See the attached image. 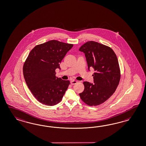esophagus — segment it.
<instances>
[{
	"mask_svg": "<svg viewBox=\"0 0 146 146\" xmlns=\"http://www.w3.org/2000/svg\"><path fill=\"white\" fill-rule=\"evenodd\" d=\"M77 80H72L71 82V85H75L76 84H77Z\"/></svg>",
	"mask_w": 146,
	"mask_h": 146,
	"instance_id": "obj_1",
	"label": "esophagus"
}]
</instances>
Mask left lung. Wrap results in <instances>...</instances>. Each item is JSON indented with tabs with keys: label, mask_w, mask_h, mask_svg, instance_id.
I'll return each mask as SVG.
<instances>
[{
	"label": "left lung",
	"mask_w": 146,
	"mask_h": 146,
	"mask_svg": "<svg viewBox=\"0 0 146 146\" xmlns=\"http://www.w3.org/2000/svg\"><path fill=\"white\" fill-rule=\"evenodd\" d=\"M79 50L85 53L88 70L93 67L95 71L94 84L83 82L85 88L79 96L90 106L101 104L112 95L120 82L117 56L110 47L92 41L87 42Z\"/></svg>",
	"instance_id": "obj_1"
}]
</instances>
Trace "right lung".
Listing matches in <instances>:
<instances>
[{
  "mask_svg": "<svg viewBox=\"0 0 146 146\" xmlns=\"http://www.w3.org/2000/svg\"><path fill=\"white\" fill-rule=\"evenodd\" d=\"M73 44L51 40L36 45L30 52L23 68L25 82L34 96L43 104L59 103L68 86L69 80L56 76V69Z\"/></svg>",
  "mask_w": 146,
  "mask_h": 146,
  "instance_id": "add662e5",
  "label": "right lung"
}]
</instances>
